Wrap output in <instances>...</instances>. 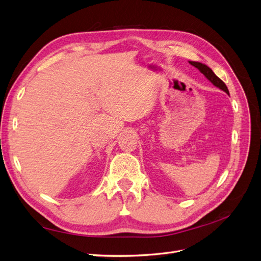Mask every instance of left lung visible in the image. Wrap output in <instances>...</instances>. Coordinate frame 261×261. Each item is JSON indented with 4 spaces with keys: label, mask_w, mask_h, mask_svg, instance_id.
Masks as SVG:
<instances>
[{
    "label": "left lung",
    "mask_w": 261,
    "mask_h": 261,
    "mask_svg": "<svg viewBox=\"0 0 261 261\" xmlns=\"http://www.w3.org/2000/svg\"><path fill=\"white\" fill-rule=\"evenodd\" d=\"M189 64L195 66L196 68H198L200 70V73H202L204 76H206V78L208 81H210L213 85H215L216 87H218V88H220L221 90H223L224 92H226L228 94V89L226 85L220 80V78L212 72V69L210 67H208L207 65L202 64V63H199V62H189Z\"/></svg>",
    "instance_id": "8db88e82"
}]
</instances>
